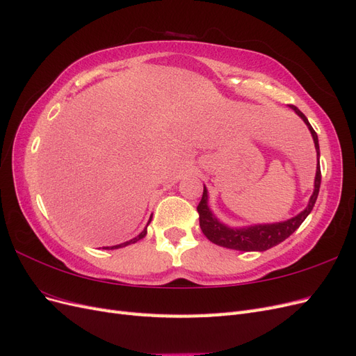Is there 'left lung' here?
I'll use <instances>...</instances> for the list:
<instances>
[{"label":"left lung","mask_w":356,"mask_h":356,"mask_svg":"<svg viewBox=\"0 0 356 356\" xmlns=\"http://www.w3.org/2000/svg\"><path fill=\"white\" fill-rule=\"evenodd\" d=\"M289 108H293L297 115L303 118V122L307 124L309 131L314 138L315 148H316V156H318V166H316V177H315V188L314 195L310 196L309 203L305 211H301L296 217L289 218L282 222H272V224H255V225H248V227L241 229H232L229 225L220 222L212 211L208 207V190L203 186V195L202 200L197 207L199 212V222L203 234L215 243L224 248H229V250L236 251H267L270 248L284 242L286 238H289L300 225L306 220L307 215L312 212L315 207V202L318 199V193L321 187V168H319V143H318V135L314 131V127L310 126L306 115L301 113L297 106L289 105Z\"/></svg>","instance_id":"left-lung-1"}]
</instances>
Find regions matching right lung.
Instances as JSON below:
<instances>
[{"label": "right lung", "instance_id": "add662e5", "mask_svg": "<svg viewBox=\"0 0 356 356\" xmlns=\"http://www.w3.org/2000/svg\"><path fill=\"white\" fill-rule=\"evenodd\" d=\"M149 221H152V218L148 220V222H147V225L149 224ZM147 225H145V229L139 233L136 238H134V239H131V241H127V242H124V243H120V245H115V246H105L104 250H117V248H123V246H127V245H131V243H135V242H138V241H141L143 238H145V234H147Z\"/></svg>", "mask_w": 356, "mask_h": 356}]
</instances>
